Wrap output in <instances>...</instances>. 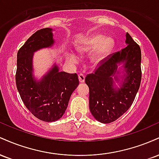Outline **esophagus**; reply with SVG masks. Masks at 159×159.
I'll list each match as a JSON object with an SVG mask.
<instances>
[{"label": "esophagus", "instance_id": "esophagus-1", "mask_svg": "<svg viewBox=\"0 0 159 159\" xmlns=\"http://www.w3.org/2000/svg\"><path fill=\"white\" fill-rule=\"evenodd\" d=\"M78 79H79L80 83H84V80H85L84 75L82 74V73L78 75Z\"/></svg>", "mask_w": 159, "mask_h": 159}]
</instances>
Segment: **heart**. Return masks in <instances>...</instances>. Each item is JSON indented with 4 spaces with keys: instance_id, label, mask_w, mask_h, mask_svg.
<instances>
[{
    "instance_id": "obj_1",
    "label": "heart",
    "mask_w": 159,
    "mask_h": 159,
    "mask_svg": "<svg viewBox=\"0 0 159 159\" xmlns=\"http://www.w3.org/2000/svg\"><path fill=\"white\" fill-rule=\"evenodd\" d=\"M115 45L114 38L106 36L102 34H96L83 40L77 46V51L81 55L89 54L96 51L91 57V63L93 66H98L103 63L107 56L112 52ZM71 61L75 63V56L69 57Z\"/></svg>"
}]
</instances>
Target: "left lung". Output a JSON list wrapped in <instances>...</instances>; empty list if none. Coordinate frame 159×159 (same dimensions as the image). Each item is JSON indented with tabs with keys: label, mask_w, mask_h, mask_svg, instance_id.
<instances>
[{
	"label": "left lung",
	"mask_w": 159,
	"mask_h": 159,
	"mask_svg": "<svg viewBox=\"0 0 159 159\" xmlns=\"http://www.w3.org/2000/svg\"><path fill=\"white\" fill-rule=\"evenodd\" d=\"M127 46L107 57L94 73L86 76L89 87V106L98 122L110 123L120 117L132 105L141 81V51L132 36L126 33ZM124 63V75L120 77L118 65ZM122 83L116 88L114 81Z\"/></svg>",
	"instance_id": "obj_1"
}]
</instances>
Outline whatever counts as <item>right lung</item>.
<instances>
[{
    "mask_svg": "<svg viewBox=\"0 0 159 159\" xmlns=\"http://www.w3.org/2000/svg\"><path fill=\"white\" fill-rule=\"evenodd\" d=\"M52 29L37 30L25 42L17 54L16 83L23 103L36 118L54 122L62 117L73 91L79 84L78 75L59 72L56 64L41 80L33 74L34 53L52 46Z\"/></svg>",
    "mask_w": 159,
    "mask_h": 159,
    "instance_id": "1",
    "label": "right lung"
}]
</instances>
